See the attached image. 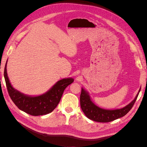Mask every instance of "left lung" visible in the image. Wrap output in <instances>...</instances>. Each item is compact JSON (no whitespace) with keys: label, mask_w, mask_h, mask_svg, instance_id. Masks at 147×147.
<instances>
[{"label":"left lung","mask_w":147,"mask_h":147,"mask_svg":"<svg viewBox=\"0 0 147 147\" xmlns=\"http://www.w3.org/2000/svg\"><path fill=\"white\" fill-rule=\"evenodd\" d=\"M141 88L134 99L123 108L115 110H106L99 107L92 101L89 93L83 88L80 94V105L82 110L86 117L92 121L100 123H107L124 117L134 105L139 96Z\"/></svg>","instance_id":"1"}]
</instances>
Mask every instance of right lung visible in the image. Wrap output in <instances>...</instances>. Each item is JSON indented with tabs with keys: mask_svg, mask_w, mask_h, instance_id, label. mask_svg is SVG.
Wrapping results in <instances>:
<instances>
[{
	"mask_svg": "<svg viewBox=\"0 0 147 147\" xmlns=\"http://www.w3.org/2000/svg\"><path fill=\"white\" fill-rule=\"evenodd\" d=\"M7 61L4 69V78L10 98L20 110L33 116L43 115L53 112L58 105L66 87L74 81L72 78L62 79L42 95H26L12 86L7 75Z\"/></svg>",
	"mask_w": 147,
	"mask_h": 147,
	"instance_id": "add662e5",
	"label": "right lung"
}]
</instances>
